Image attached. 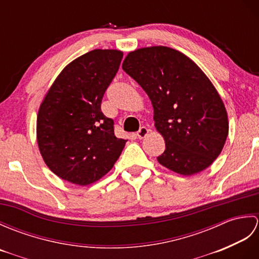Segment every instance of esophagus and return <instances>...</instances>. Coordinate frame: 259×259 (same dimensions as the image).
<instances>
[{
    "mask_svg": "<svg viewBox=\"0 0 259 259\" xmlns=\"http://www.w3.org/2000/svg\"><path fill=\"white\" fill-rule=\"evenodd\" d=\"M148 134H149V129H148L147 126H141L138 133H137V137H138L139 139H144Z\"/></svg>",
    "mask_w": 259,
    "mask_h": 259,
    "instance_id": "obj_1",
    "label": "esophagus"
}]
</instances>
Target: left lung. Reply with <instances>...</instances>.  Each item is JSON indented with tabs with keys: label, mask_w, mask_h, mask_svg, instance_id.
<instances>
[{
	"label": "left lung",
	"mask_w": 259,
	"mask_h": 259,
	"mask_svg": "<svg viewBox=\"0 0 259 259\" xmlns=\"http://www.w3.org/2000/svg\"><path fill=\"white\" fill-rule=\"evenodd\" d=\"M122 69L146 91L166 150L157 159L172 171H202L222 152L228 118L217 90L198 65L167 47L130 52Z\"/></svg>",
	"instance_id": "1"
}]
</instances>
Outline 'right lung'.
<instances>
[{
  "label": "right lung",
  "instance_id": "add662e5",
  "mask_svg": "<svg viewBox=\"0 0 259 259\" xmlns=\"http://www.w3.org/2000/svg\"><path fill=\"white\" fill-rule=\"evenodd\" d=\"M122 57L117 50H93L75 59L59 74L38 110V149L51 171L69 183H95L123 150L126 140L115 137L113 120L101 111Z\"/></svg>",
  "mask_w": 259,
  "mask_h": 259
}]
</instances>
